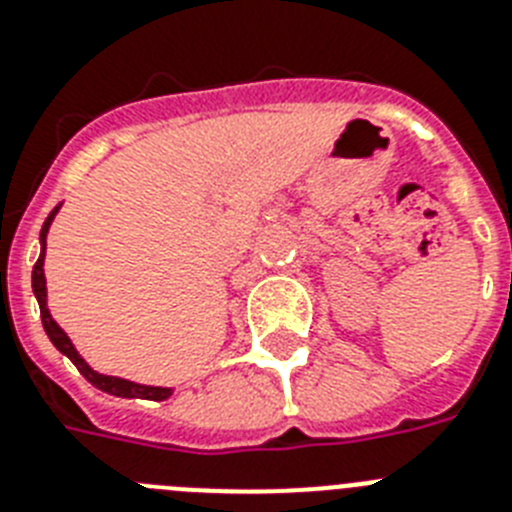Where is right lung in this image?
Instances as JSON below:
<instances>
[{"label": "right lung", "mask_w": 512, "mask_h": 512, "mask_svg": "<svg viewBox=\"0 0 512 512\" xmlns=\"http://www.w3.org/2000/svg\"><path fill=\"white\" fill-rule=\"evenodd\" d=\"M59 205L49 213V218L44 221V229H41V255H38L36 265H33V294L38 299V307H41V322H44L46 336L51 338V343L62 351L77 369H80V375L90 382V385H96L98 390L109 395H119V398H148V401H166L171 395V388H150V385H137V382L122 380V377H109V375H98L96 369H90L88 362H85L83 356L77 354V349L72 346V341L67 338L62 328H59L57 322L51 320V312L46 307V276H44V257H46V234H49V226L57 216Z\"/></svg>", "instance_id": "1"}]
</instances>
